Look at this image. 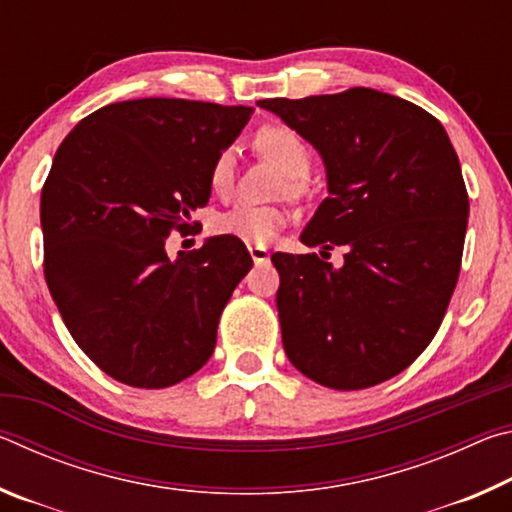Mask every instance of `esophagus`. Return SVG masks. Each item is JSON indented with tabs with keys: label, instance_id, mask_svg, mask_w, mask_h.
<instances>
[{
	"label": "esophagus",
	"instance_id": "34e87169",
	"mask_svg": "<svg viewBox=\"0 0 512 512\" xmlns=\"http://www.w3.org/2000/svg\"><path fill=\"white\" fill-rule=\"evenodd\" d=\"M250 257H253L255 266H262V264H268V259H271V253H268L266 246H250Z\"/></svg>",
	"mask_w": 512,
	"mask_h": 512
}]
</instances>
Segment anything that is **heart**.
Wrapping results in <instances>:
<instances>
[{"mask_svg": "<svg viewBox=\"0 0 512 512\" xmlns=\"http://www.w3.org/2000/svg\"><path fill=\"white\" fill-rule=\"evenodd\" d=\"M255 144L262 155L273 160L287 176V187L298 189V180L307 178L311 171V151L305 137L284 124L264 126L255 135ZM235 176V151L223 149L210 169V187L216 194H225ZM287 223V214L277 207L259 205H235L232 210L216 219V230L221 235H230L250 246H266L277 237L282 225Z\"/></svg>", "mask_w": 512, "mask_h": 512, "instance_id": "obj_1", "label": "heart"}]
</instances>
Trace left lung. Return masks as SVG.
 <instances>
[{"instance_id":"8db88e82","label":"left lung","mask_w":512,"mask_h":512,"mask_svg":"<svg viewBox=\"0 0 512 512\" xmlns=\"http://www.w3.org/2000/svg\"><path fill=\"white\" fill-rule=\"evenodd\" d=\"M257 106L325 162L329 196L302 244L348 246L341 268L316 253L271 257L284 352L336 391L400 375L436 336L461 273L470 201L443 124L370 88Z\"/></svg>"}]
</instances>
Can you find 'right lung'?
<instances>
[{"mask_svg":"<svg viewBox=\"0 0 512 512\" xmlns=\"http://www.w3.org/2000/svg\"><path fill=\"white\" fill-rule=\"evenodd\" d=\"M246 106L133 99L92 112L58 146L40 196L45 280L72 339L121 384L167 388L212 357L223 307L253 266L239 239L167 257L210 201V169Z\"/></svg>","mask_w":512,"mask_h":512,"instance_id":"right-lung-1","label":"right lung"}]
</instances>
